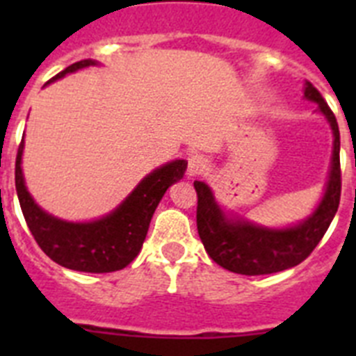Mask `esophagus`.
Listing matches in <instances>:
<instances>
[{"mask_svg":"<svg viewBox=\"0 0 356 356\" xmlns=\"http://www.w3.org/2000/svg\"><path fill=\"white\" fill-rule=\"evenodd\" d=\"M207 169H209V160H207L203 155H193L191 159H188V165H187L188 176L203 175Z\"/></svg>","mask_w":356,"mask_h":356,"instance_id":"obj_1","label":"esophagus"}]
</instances>
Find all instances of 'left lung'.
Wrapping results in <instances>:
<instances>
[{"label":"left lung","mask_w":356,"mask_h":356,"mask_svg":"<svg viewBox=\"0 0 356 356\" xmlns=\"http://www.w3.org/2000/svg\"><path fill=\"white\" fill-rule=\"evenodd\" d=\"M305 99L317 105L333 134L332 163L325 193L314 212L296 225L273 228L222 210L205 181H194L197 194V234L210 259L237 275H271L303 262L326 234L341 201V135L337 119L319 90L305 81Z\"/></svg>","instance_id":"8db88e82"}]
</instances>
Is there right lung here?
Listing matches in <instances>:
<instances>
[{"label":"right lung","instance_id":"add662e5","mask_svg":"<svg viewBox=\"0 0 356 356\" xmlns=\"http://www.w3.org/2000/svg\"><path fill=\"white\" fill-rule=\"evenodd\" d=\"M99 65L87 58L69 65L48 81L60 80L78 69ZM46 83V85H48ZM24 139L15 159V191L31 235L53 262L81 273H112L127 267L139 254L155 213L165 191L181 180L187 169L185 160H172L146 175L139 185L124 197L121 205L94 221L72 222L46 212L28 193L23 175Z\"/></svg>","mask_w":356,"mask_h":356}]
</instances>
